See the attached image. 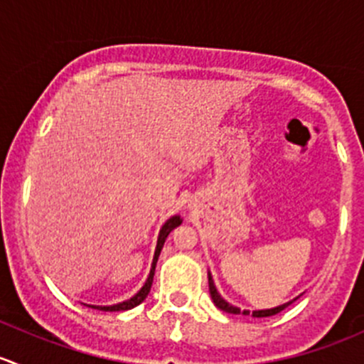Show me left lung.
I'll list each match as a JSON object with an SVG mask.
<instances>
[{
	"label": "left lung",
	"instance_id": "1",
	"mask_svg": "<svg viewBox=\"0 0 364 364\" xmlns=\"http://www.w3.org/2000/svg\"><path fill=\"white\" fill-rule=\"evenodd\" d=\"M208 282H209V294H211L213 303H215L216 306L220 308V310L227 311V314H234V315L243 314V315H252V317H271V315L280 314V311L285 310V308H287L289 304H292V301L297 299V297H296V299L289 301V303H284V304H280V306H274V308H267V310H253V311H250V310H241V308L232 306V304H230V303H227V301L223 299L222 296H220V292L216 291V287H215V282H213L211 273H208Z\"/></svg>",
	"mask_w": 364,
	"mask_h": 364
}]
</instances>
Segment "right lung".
Here are the masks:
<instances>
[{"instance_id": "1", "label": "right lung", "mask_w": 364, "mask_h": 364, "mask_svg": "<svg viewBox=\"0 0 364 364\" xmlns=\"http://www.w3.org/2000/svg\"><path fill=\"white\" fill-rule=\"evenodd\" d=\"M183 220L179 218L178 215L176 216H171V218L167 220V222L161 225L160 229V234H159V241H156V250H155V257H153V264H151V271H149V277L148 280H146V284L142 285L141 291L137 292L134 297H130V299L123 301V303H117V304H111V306H97V304H87V306L95 308V310H102V311H124V310H130V308L137 306V304H141L142 301L146 299L149 294V291H151V284H153V277H155V267H156V260H159L160 257V252L161 248H164V243L165 240H167V236L171 234L172 229H176L178 225H181Z\"/></svg>"}]
</instances>
